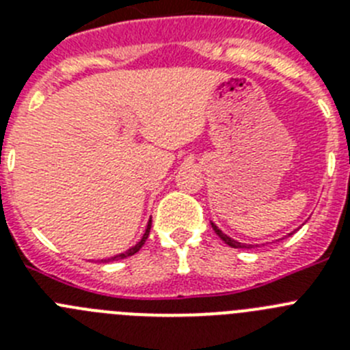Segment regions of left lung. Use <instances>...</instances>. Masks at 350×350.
I'll list each match as a JSON object with an SVG mask.
<instances>
[{
  "mask_svg": "<svg viewBox=\"0 0 350 350\" xmlns=\"http://www.w3.org/2000/svg\"><path fill=\"white\" fill-rule=\"evenodd\" d=\"M210 224H212L213 231H215V233H217V237L221 238L222 242L228 243V245L233 247V249H252V247H254V245H247V243H240V242H237V240H233V238H230V237H228V234L222 233V231L219 230L217 226L213 224V222H210ZM256 247H258V245H256Z\"/></svg>",
  "mask_w": 350,
  "mask_h": 350,
  "instance_id": "1",
  "label": "left lung"
}]
</instances>
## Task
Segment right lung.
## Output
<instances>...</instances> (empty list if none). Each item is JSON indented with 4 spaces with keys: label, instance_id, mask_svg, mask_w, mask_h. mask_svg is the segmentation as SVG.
<instances>
[{
    "label": "right lung",
    "instance_id": "add662e5",
    "mask_svg": "<svg viewBox=\"0 0 350 350\" xmlns=\"http://www.w3.org/2000/svg\"><path fill=\"white\" fill-rule=\"evenodd\" d=\"M150 224H152V221H148V224H147V230H145V233H144V237H142V240L140 242L137 243V245L135 247H131V249L129 250H126V252H122V254H117V256H113V258H110V259H101V261H116V259H124V258H129V256H133V254H137L138 250L142 249V245H144L145 243V240H147V237H148V231H150Z\"/></svg>",
    "mask_w": 350,
    "mask_h": 350
}]
</instances>
